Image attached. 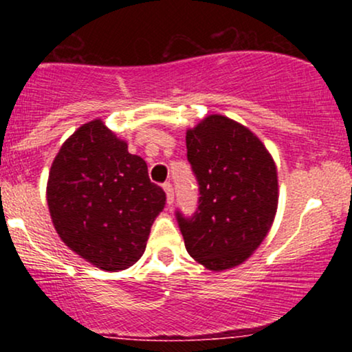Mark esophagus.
Masks as SVG:
<instances>
[{
  "label": "esophagus",
  "mask_w": 352,
  "mask_h": 352,
  "mask_svg": "<svg viewBox=\"0 0 352 352\" xmlns=\"http://www.w3.org/2000/svg\"><path fill=\"white\" fill-rule=\"evenodd\" d=\"M162 187L165 190V193H167V204L172 205L173 204V187H172V184H170V182H165Z\"/></svg>",
  "instance_id": "obj_1"
}]
</instances>
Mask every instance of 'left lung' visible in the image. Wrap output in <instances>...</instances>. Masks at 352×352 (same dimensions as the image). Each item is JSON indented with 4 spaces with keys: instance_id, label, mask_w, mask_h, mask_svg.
Listing matches in <instances>:
<instances>
[{
    "instance_id": "obj_1",
    "label": "left lung",
    "mask_w": 352,
    "mask_h": 352,
    "mask_svg": "<svg viewBox=\"0 0 352 352\" xmlns=\"http://www.w3.org/2000/svg\"><path fill=\"white\" fill-rule=\"evenodd\" d=\"M187 159L199 182L193 217L177 212L190 256L212 272L233 268L260 246L278 208V173L245 125L213 114L187 131Z\"/></svg>"
}]
</instances>
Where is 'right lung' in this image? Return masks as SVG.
I'll return each instance as SVG.
<instances>
[{"instance_id": "right-lung-1", "label": "right lung", "mask_w": 352, "mask_h": 352, "mask_svg": "<svg viewBox=\"0 0 352 352\" xmlns=\"http://www.w3.org/2000/svg\"><path fill=\"white\" fill-rule=\"evenodd\" d=\"M47 207L56 232L74 253L106 272L142 256L165 192L148 179L142 157L100 119L80 125L51 165Z\"/></svg>"}]
</instances>
